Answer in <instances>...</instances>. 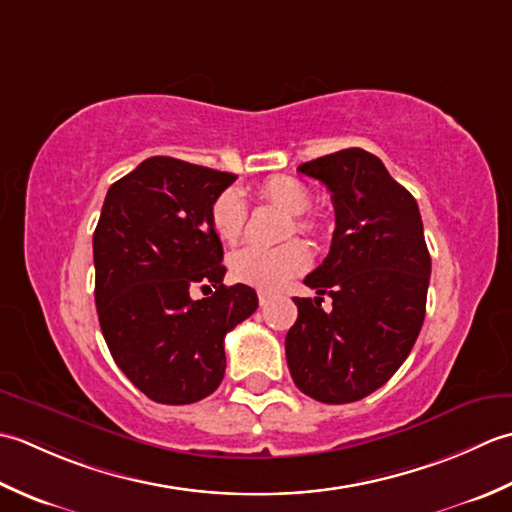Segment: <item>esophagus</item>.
Returning <instances> with one entry per match:
<instances>
[{
    "mask_svg": "<svg viewBox=\"0 0 512 512\" xmlns=\"http://www.w3.org/2000/svg\"><path fill=\"white\" fill-rule=\"evenodd\" d=\"M269 294H267V291H258V302H260V307H265L267 305V302H269Z\"/></svg>",
    "mask_w": 512,
    "mask_h": 512,
    "instance_id": "obj_1",
    "label": "esophagus"
}]
</instances>
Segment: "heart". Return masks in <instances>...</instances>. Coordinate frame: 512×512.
I'll return each mask as SVG.
<instances>
[{
    "mask_svg": "<svg viewBox=\"0 0 512 512\" xmlns=\"http://www.w3.org/2000/svg\"><path fill=\"white\" fill-rule=\"evenodd\" d=\"M258 196L263 201L278 205L280 210L294 214V225L289 227V234L316 232V223L305 216L311 207V192L298 179L291 176H271L258 187ZM247 218V205L243 194L236 187H227L214 198L210 221L214 234L225 243H234L243 234ZM309 265L307 247L291 241L280 247H243L229 256L227 267L229 276L236 283L252 285L265 291H274L283 287L289 278L300 274Z\"/></svg>",
    "mask_w": 512,
    "mask_h": 512,
    "instance_id": "heart-1",
    "label": "heart"
}]
</instances>
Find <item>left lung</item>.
<instances>
[{"label":"left lung","mask_w":512,"mask_h":512,"mask_svg":"<svg viewBox=\"0 0 512 512\" xmlns=\"http://www.w3.org/2000/svg\"><path fill=\"white\" fill-rule=\"evenodd\" d=\"M331 192V249L305 278L316 298H294L285 353L296 387L325 404L380 389L409 356L426 314L431 256L409 190L378 156L349 148L298 168ZM331 295L329 315L319 307Z\"/></svg>","instance_id":"1"}]
</instances>
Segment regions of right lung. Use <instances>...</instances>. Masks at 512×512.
<instances>
[{
	"instance_id": "right-lung-1",
	"label": "right lung",
	"mask_w": 512,
	"mask_h": 512,
	"mask_svg": "<svg viewBox=\"0 0 512 512\" xmlns=\"http://www.w3.org/2000/svg\"><path fill=\"white\" fill-rule=\"evenodd\" d=\"M234 174L152 156L110 185L92 236L95 302L108 349L159 404H192L225 375V336L258 307L252 287H225L214 198ZM194 286L206 298L194 301Z\"/></svg>"
}]
</instances>
